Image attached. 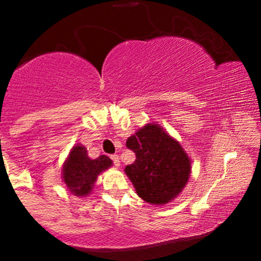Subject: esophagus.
<instances>
[{
	"mask_svg": "<svg viewBox=\"0 0 261 261\" xmlns=\"http://www.w3.org/2000/svg\"><path fill=\"white\" fill-rule=\"evenodd\" d=\"M110 158H112V161H113L114 166H115V167H119V166H120V158H119V155H118V154H113V155H110Z\"/></svg>",
	"mask_w": 261,
	"mask_h": 261,
	"instance_id": "34e87169",
	"label": "esophagus"
}]
</instances>
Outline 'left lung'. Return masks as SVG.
Instances as JSON below:
<instances>
[{
  "label": "left lung",
  "mask_w": 261,
  "mask_h": 261,
  "mask_svg": "<svg viewBox=\"0 0 261 261\" xmlns=\"http://www.w3.org/2000/svg\"><path fill=\"white\" fill-rule=\"evenodd\" d=\"M136 161L125 173L143 201L164 205L179 195L190 176L191 161L178 141L157 124H147L126 141Z\"/></svg>",
  "instance_id": "8db88e82"
}]
</instances>
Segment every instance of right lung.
Here are the masks:
<instances>
[{
    "instance_id": "right-lung-1",
    "label": "right lung",
    "mask_w": 261,
    "mask_h": 261,
    "mask_svg": "<svg viewBox=\"0 0 261 261\" xmlns=\"http://www.w3.org/2000/svg\"><path fill=\"white\" fill-rule=\"evenodd\" d=\"M113 164L107 155H99L97 160H91L83 146L77 145L71 149L62 169L64 179L68 191L74 196H86L92 191L98 175Z\"/></svg>"
}]
</instances>
